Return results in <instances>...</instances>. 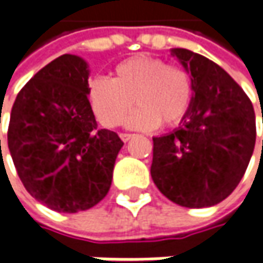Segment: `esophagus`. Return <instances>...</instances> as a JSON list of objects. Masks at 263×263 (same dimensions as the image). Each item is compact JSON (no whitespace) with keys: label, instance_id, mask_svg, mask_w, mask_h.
I'll use <instances>...</instances> for the list:
<instances>
[{"label":"esophagus","instance_id":"obj_1","mask_svg":"<svg viewBox=\"0 0 263 263\" xmlns=\"http://www.w3.org/2000/svg\"><path fill=\"white\" fill-rule=\"evenodd\" d=\"M120 137H121V140H123V142H128V140L133 137V135H128V133H120Z\"/></svg>","mask_w":263,"mask_h":263}]
</instances>
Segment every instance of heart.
Returning a JSON list of instances; mask_svg holds the SVG:
<instances>
[{
	"label": "heart",
	"mask_w": 263,
	"mask_h": 263,
	"mask_svg": "<svg viewBox=\"0 0 263 263\" xmlns=\"http://www.w3.org/2000/svg\"><path fill=\"white\" fill-rule=\"evenodd\" d=\"M87 98L98 120L105 127L118 126L133 106L127 126L152 130L161 123L180 124L193 101V79L186 67L168 64L162 58L139 55L116 66L111 80L89 82Z\"/></svg>",
	"instance_id": "1"
}]
</instances>
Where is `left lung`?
Here are the masks:
<instances>
[{
    "mask_svg": "<svg viewBox=\"0 0 263 263\" xmlns=\"http://www.w3.org/2000/svg\"><path fill=\"white\" fill-rule=\"evenodd\" d=\"M193 79L189 114L174 132L154 137L151 176L180 206H214L245 176L256 142L255 109L245 90L206 57L174 48Z\"/></svg>",
    "mask_w": 263,
    "mask_h": 263,
    "instance_id": "left-lung-1",
    "label": "left lung"
}]
</instances>
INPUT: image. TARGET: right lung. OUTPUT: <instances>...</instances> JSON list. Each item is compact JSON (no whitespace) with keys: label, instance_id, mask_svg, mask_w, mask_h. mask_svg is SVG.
<instances>
[{"label":"right lung","instance_id":"1","mask_svg":"<svg viewBox=\"0 0 263 263\" xmlns=\"http://www.w3.org/2000/svg\"><path fill=\"white\" fill-rule=\"evenodd\" d=\"M87 79L86 61L64 54L26 83L11 108L7 140L17 174L37 202L57 212L99 203L124 145L116 132L98 128Z\"/></svg>","mask_w":263,"mask_h":263}]
</instances>
